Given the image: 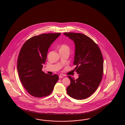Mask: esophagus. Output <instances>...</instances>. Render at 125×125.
Segmentation results:
<instances>
[{
  "instance_id": "obj_1",
  "label": "esophagus",
  "mask_w": 125,
  "mask_h": 125,
  "mask_svg": "<svg viewBox=\"0 0 125 125\" xmlns=\"http://www.w3.org/2000/svg\"><path fill=\"white\" fill-rule=\"evenodd\" d=\"M63 77V75H59V78H60V79H61V78H62Z\"/></svg>"
}]
</instances>
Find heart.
Instances as JSON below:
<instances>
[{
  "label": "heart",
  "mask_w": 125,
  "mask_h": 125,
  "mask_svg": "<svg viewBox=\"0 0 125 125\" xmlns=\"http://www.w3.org/2000/svg\"><path fill=\"white\" fill-rule=\"evenodd\" d=\"M60 50H62V51H66L68 52L70 51V47L69 46L65 44H62L61 46V47L60 49Z\"/></svg>",
  "instance_id": "b5f03b06"
}]
</instances>
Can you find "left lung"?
Masks as SVG:
<instances>
[{
    "mask_svg": "<svg viewBox=\"0 0 125 125\" xmlns=\"http://www.w3.org/2000/svg\"><path fill=\"white\" fill-rule=\"evenodd\" d=\"M75 44L74 64L79 78L74 80L69 75L71 84L68 94L76 100L90 97L97 90L103 73V59L98 45L90 37L77 33H64Z\"/></svg>",
    "mask_w": 125,
    "mask_h": 125,
    "instance_id": "obj_1",
    "label": "left lung"
}]
</instances>
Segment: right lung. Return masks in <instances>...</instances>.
Wrapping results in <instances>:
<instances>
[{"instance_id": "add662e5", "label": "right lung", "mask_w": 125, "mask_h": 125, "mask_svg": "<svg viewBox=\"0 0 125 125\" xmlns=\"http://www.w3.org/2000/svg\"><path fill=\"white\" fill-rule=\"evenodd\" d=\"M61 33L41 34L28 40L20 50L17 61V71L22 85L35 97L51 94L59 76L45 74L42 71L51 44Z\"/></svg>"}]
</instances>
